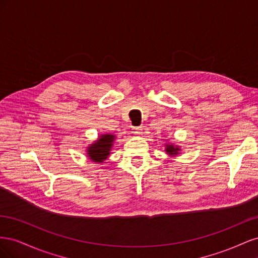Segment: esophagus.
<instances>
[{
  "instance_id": "esophagus-1",
  "label": "esophagus",
  "mask_w": 258,
  "mask_h": 258,
  "mask_svg": "<svg viewBox=\"0 0 258 258\" xmlns=\"http://www.w3.org/2000/svg\"><path fill=\"white\" fill-rule=\"evenodd\" d=\"M132 132H134L135 135H140L142 132V127H134L132 128Z\"/></svg>"
}]
</instances>
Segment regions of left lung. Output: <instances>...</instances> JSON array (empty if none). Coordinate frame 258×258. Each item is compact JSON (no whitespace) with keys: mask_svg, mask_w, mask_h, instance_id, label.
Listing matches in <instances>:
<instances>
[{"mask_svg":"<svg viewBox=\"0 0 258 258\" xmlns=\"http://www.w3.org/2000/svg\"><path fill=\"white\" fill-rule=\"evenodd\" d=\"M170 155H173V154H177L178 151V147H174L173 145H168L167 150H166Z\"/></svg>","mask_w":258,"mask_h":258,"instance_id":"8db88e82","label":"left lung"}]
</instances>
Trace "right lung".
Masks as SVG:
<instances>
[{
  "label": "right lung",
  "mask_w": 258,
  "mask_h": 258,
  "mask_svg": "<svg viewBox=\"0 0 258 258\" xmlns=\"http://www.w3.org/2000/svg\"><path fill=\"white\" fill-rule=\"evenodd\" d=\"M115 137L112 135H103L98 141L88 147V155L92 161L102 162L110 155Z\"/></svg>",
  "instance_id": "add662e5"
}]
</instances>
